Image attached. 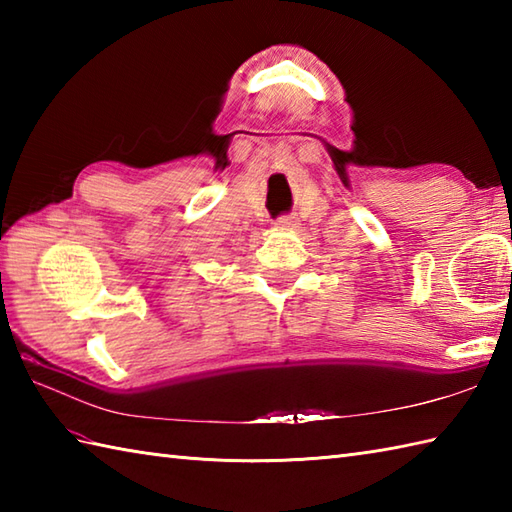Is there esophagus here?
Wrapping results in <instances>:
<instances>
[{
    "label": "esophagus",
    "instance_id": "1",
    "mask_svg": "<svg viewBox=\"0 0 512 512\" xmlns=\"http://www.w3.org/2000/svg\"><path fill=\"white\" fill-rule=\"evenodd\" d=\"M297 226H299V222H297L295 215H284V217H279V220L275 222L277 231H295Z\"/></svg>",
    "mask_w": 512,
    "mask_h": 512
}]
</instances>
